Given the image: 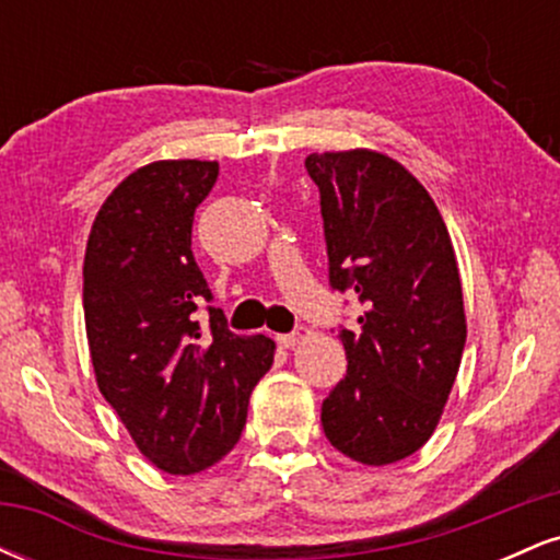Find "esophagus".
<instances>
[{"label": "esophagus", "mask_w": 560, "mask_h": 560, "mask_svg": "<svg viewBox=\"0 0 560 560\" xmlns=\"http://www.w3.org/2000/svg\"><path fill=\"white\" fill-rule=\"evenodd\" d=\"M305 334H307V326H294V331H289V334H279V345L281 347H294L300 342V339H305Z\"/></svg>", "instance_id": "esophagus-1"}]
</instances>
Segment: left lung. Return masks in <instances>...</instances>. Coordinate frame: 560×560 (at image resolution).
<instances>
[{
  "label": "left lung",
  "instance_id": "1",
  "mask_svg": "<svg viewBox=\"0 0 560 560\" xmlns=\"http://www.w3.org/2000/svg\"><path fill=\"white\" fill-rule=\"evenodd\" d=\"M320 191L329 284L361 302L339 329L347 374L320 405L326 440L387 466L434 432L466 345L464 292L447 226L397 160L371 150L307 155Z\"/></svg>",
  "mask_w": 560,
  "mask_h": 560
}]
</instances>
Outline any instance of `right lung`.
<instances>
[{
    "label": "right lung",
    "mask_w": 560,
    "mask_h": 560,
    "mask_svg": "<svg viewBox=\"0 0 560 560\" xmlns=\"http://www.w3.org/2000/svg\"><path fill=\"white\" fill-rule=\"evenodd\" d=\"M218 163L160 160L115 186L83 258V318L100 392L137 447L197 474L240 442L273 339L229 329L191 253Z\"/></svg>",
    "instance_id": "add662e5"
}]
</instances>
